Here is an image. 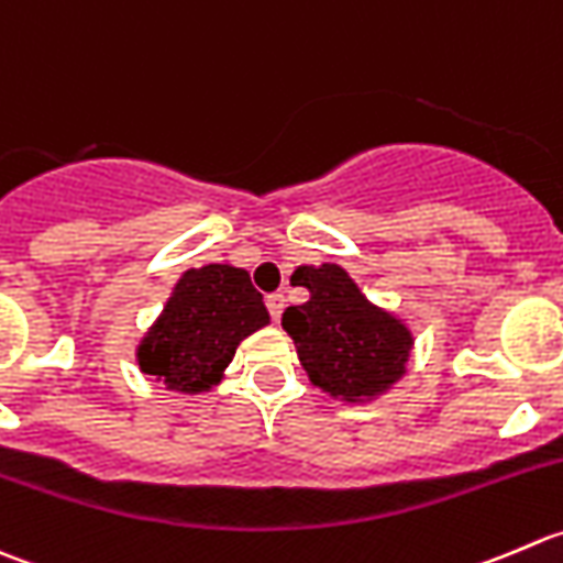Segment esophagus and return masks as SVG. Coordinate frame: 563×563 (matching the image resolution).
<instances>
[{"mask_svg":"<svg viewBox=\"0 0 563 563\" xmlns=\"http://www.w3.org/2000/svg\"><path fill=\"white\" fill-rule=\"evenodd\" d=\"M265 303H268V311H271V317H274V322H279L282 320V311H284V303H287V300H284V295L282 292L268 295V300H265Z\"/></svg>","mask_w":563,"mask_h":563,"instance_id":"34e87169","label":"esophagus"}]
</instances>
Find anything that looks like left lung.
Returning <instances> with one entry per match:
<instances>
[{"label":"left lung","mask_w":563,"mask_h":563,"mask_svg":"<svg viewBox=\"0 0 563 563\" xmlns=\"http://www.w3.org/2000/svg\"><path fill=\"white\" fill-rule=\"evenodd\" d=\"M292 282L309 289V300L287 306L282 328L292 336L311 386L364 405L408 375L413 331L399 314L372 303L342 265H298Z\"/></svg>","instance_id":"8db88e82"}]
</instances>
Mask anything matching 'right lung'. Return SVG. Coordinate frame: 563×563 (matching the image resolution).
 Here are the masks:
<instances>
[{"label":"right lung","mask_w":563,"mask_h":563,"mask_svg":"<svg viewBox=\"0 0 563 563\" xmlns=\"http://www.w3.org/2000/svg\"><path fill=\"white\" fill-rule=\"evenodd\" d=\"M268 322L246 271L227 263L188 268L144 331L136 364L166 391L205 394L224 380L238 344Z\"/></svg>","instance_id":"obj_1"}]
</instances>
